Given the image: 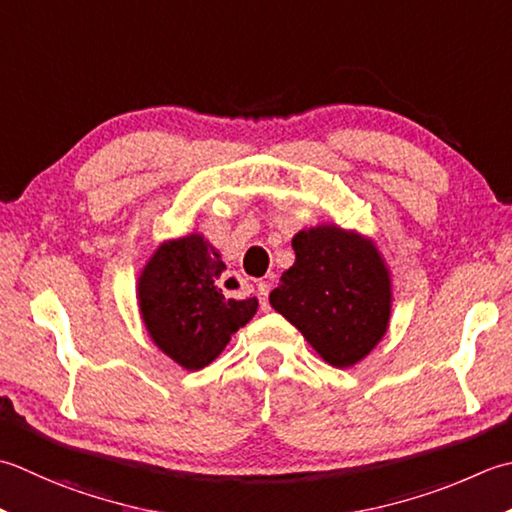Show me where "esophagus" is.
I'll list each match as a JSON object with an SVG mask.
<instances>
[{
    "mask_svg": "<svg viewBox=\"0 0 512 512\" xmlns=\"http://www.w3.org/2000/svg\"><path fill=\"white\" fill-rule=\"evenodd\" d=\"M257 299H259V306H262V310H270V304H268V284L266 282H259L257 284Z\"/></svg>",
    "mask_w": 512,
    "mask_h": 512,
    "instance_id": "1",
    "label": "esophagus"
}]
</instances>
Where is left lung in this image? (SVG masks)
<instances>
[{
    "mask_svg": "<svg viewBox=\"0 0 512 512\" xmlns=\"http://www.w3.org/2000/svg\"><path fill=\"white\" fill-rule=\"evenodd\" d=\"M295 264L270 293V304L330 366L348 368L384 337L390 279L368 239L319 226L293 239Z\"/></svg>",
    "mask_w": 512,
    "mask_h": 512,
    "instance_id": "obj_1",
    "label": "left lung"
}]
</instances>
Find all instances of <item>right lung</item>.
Masks as SVG:
<instances>
[{
	"label": "right lung",
	"mask_w": 512,
	"mask_h": 512,
	"mask_svg": "<svg viewBox=\"0 0 512 512\" xmlns=\"http://www.w3.org/2000/svg\"><path fill=\"white\" fill-rule=\"evenodd\" d=\"M226 264L199 235L166 242L139 277V308L153 342L188 370L208 366L257 313V299H226Z\"/></svg>",
	"instance_id": "add662e5"
}]
</instances>
